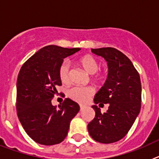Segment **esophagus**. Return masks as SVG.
<instances>
[{
	"mask_svg": "<svg viewBox=\"0 0 159 159\" xmlns=\"http://www.w3.org/2000/svg\"><path fill=\"white\" fill-rule=\"evenodd\" d=\"M80 111H83V110H84V109H85L87 107L84 106V105H80Z\"/></svg>",
	"mask_w": 159,
	"mask_h": 159,
	"instance_id": "34e87169",
	"label": "esophagus"
}]
</instances>
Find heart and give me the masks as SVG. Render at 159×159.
<instances>
[{"label": "heart", "instance_id": "b5f03b06", "mask_svg": "<svg viewBox=\"0 0 159 159\" xmlns=\"http://www.w3.org/2000/svg\"><path fill=\"white\" fill-rule=\"evenodd\" d=\"M80 64L84 70L90 75H93L99 69V63L96 59L91 55L84 56L80 60ZM96 74V73H95ZM59 76L63 84H68L70 81V64L65 60L61 64L59 69ZM102 76L97 73L94 77L95 81H100ZM94 94L93 88L91 87H73L68 90L67 95L70 99L78 102H85Z\"/></svg>", "mask_w": 159, "mask_h": 159}]
</instances>
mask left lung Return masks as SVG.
Instances as JSON below:
<instances>
[{
  "mask_svg": "<svg viewBox=\"0 0 159 159\" xmlns=\"http://www.w3.org/2000/svg\"><path fill=\"white\" fill-rule=\"evenodd\" d=\"M92 52L104 58L108 66L107 78L95 94L94 102L109 103V107L102 114L100 108L92 106L95 116L88 123V132L96 142L106 144L116 143L127 134L140 112L139 74L128 57L117 49L101 48H92Z\"/></svg>",
  "mask_w": 159,
  "mask_h": 159,
  "instance_id": "obj_1",
  "label": "left lung"
}]
</instances>
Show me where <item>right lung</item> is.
<instances>
[{
    "mask_svg": "<svg viewBox=\"0 0 159 159\" xmlns=\"http://www.w3.org/2000/svg\"><path fill=\"white\" fill-rule=\"evenodd\" d=\"M80 50L48 45L36 52L23 64L16 82V111L28 135L41 145L60 143L66 138L71 119L80 106L64 99L59 108L52 104L61 85L59 69L64 59Z\"/></svg>",
    "mask_w": 159,
    "mask_h": 159,
    "instance_id": "1",
    "label": "right lung"
}]
</instances>
